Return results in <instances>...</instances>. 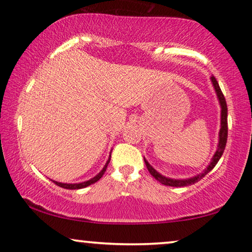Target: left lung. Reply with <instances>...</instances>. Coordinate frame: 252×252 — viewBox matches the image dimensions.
I'll use <instances>...</instances> for the list:
<instances>
[{"mask_svg": "<svg viewBox=\"0 0 252 252\" xmlns=\"http://www.w3.org/2000/svg\"><path fill=\"white\" fill-rule=\"evenodd\" d=\"M211 80H212L213 87H215V89H216L217 96H218V98H219L220 105H221V128H220V132H219L218 149H217L215 156H213L212 159H211V163H210L209 166L205 168V171L199 175H196V177H194V178L187 179V180H175V179H170V178L163 177V175L158 173V172L155 170V168L151 166V165L148 163L146 159H144V163H146V166L148 168V171H149L150 174L153 175V177L156 179L157 181H159L160 184H163L165 186H171V187H186V186L194 185L197 181L201 180L202 178H204L205 175L208 174L209 172L216 166L217 163H218L219 159H220V157L222 156L223 150H225V148H226L227 136H228V124H227V104H226L225 96H223L221 89H220V87H219V84H218V81H217V79L212 75Z\"/></svg>", "mask_w": 252, "mask_h": 252, "instance_id": "8db88e82", "label": "left lung"}]
</instances>
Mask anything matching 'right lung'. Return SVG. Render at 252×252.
<instances>
[{
  "instance_id": "add662e5",
  "label": "right lung",
  "mask_w": 252,
  "mask_h": 252,
  "mask_svg": "<svg viewBox=\"0 0 252 252\" xmlns=\"http://www.w3.org/2000/svg\"><path fill=\"white\" fill-rule=\"evenodd\" d=\"M110 158H111V156H110ZM110 158L109 160L106 161V164L104 165V167H103V170L99 172V173L96 175V177H94L93 179H91V180L88 181H85V182H81V184H62V182H57V181H53L55 185L60 186V187L62 188H65V189H81V188H85L87 187V186H91L93 184H95L96 181H98L99 179H101L103 177V174H104V172L106 171V167H108V165L110 163Z\"/></svg>"
}]
</instances>
